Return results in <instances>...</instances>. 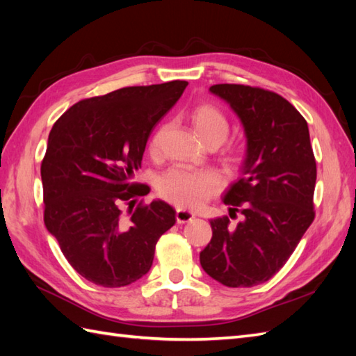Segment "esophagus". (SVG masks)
<instances>
[{"label": "esophagus", "mask_w": 356, "mask_h": 356, "mask_svg": "<svg viewBox=\"0 0 356 356\" xmlns=\"http://www.w3.org/2000/svg\"><path fill=\"white\" fill-rule=\"evenodd\" d=\"M194 217H195L194 213H191V211H186L184 208H177V211H176L177 223H188V222H191Z\"/></svg>", "instance_id": "34e87169"}]
</instances>
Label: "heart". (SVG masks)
I'll return each instance as SVG.
<instances>
[{"label":"heart","mask_w":356,"mask_h":356,"mask_svg":"<svg viewBox=\"0 0 356 356\" xmlns=\"http://www.w3.org/2000/svg\"><path fill=\"white\" fill-rule=\"evenodd\" d=\"M193 127L199 138L207 145H220L229 134V120L225 113L213 104H200L194 108ZM157 142L154 136L153 147ZM241 159L238 149H229L226 156V162L229 165H237ZM223 186V179L220 174L211 170L193 171L174 166L166 172L161 174L156 182L157 193L163 199L174 203L180 208H197L203 202L213 197Z\"/></svg>","instance_id":"obj_1"}]
</instances>
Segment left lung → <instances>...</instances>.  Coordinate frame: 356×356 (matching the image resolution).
Returning a JSON list of instances; mask_svg holds the SVG:
<instances>
[{
  "instance_id": "8db88e82",
  "label": "left lung",
  "mask_w": 356,
  "mask_h": 356,
  "mask_svg": "<svg viewBox=\"0 0 356 356\" xmlns=\"http://www.w3.org/2000/svg\"><path fill=\"white\" fill-rule=\"evenodd\" d=\"M209 92L229 104L245 128L243 176L223 197L229 216L241 213L243 220H211L213 238L200 264L225 286L252 287L284 266L314 222L315 156L306 119L283 96L241 84Z\"/></svg>"
}]
</instances>
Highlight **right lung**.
Listing matches in <instances>:
<instances>
[{"mask_svg":"<svg viewBox=\"0 0 356 356\" xmlns=\"http://www.w3.org/2000/svg\"><path fill=\"white\" fill-rule=\"evenodd\" d=\"M186 81L125 87L76 102L49 134L41 163L44 223L72 268L104 287L128 286L147 274L157 240L176 223L168 203L134 208L147 185L133 184L153 127ZM134 203L128 216L118 205Z\"/></svg>","mask_w":356,"mask_h":356,"instance_id":"obj_1","label":"right lung"}]
</instances>
